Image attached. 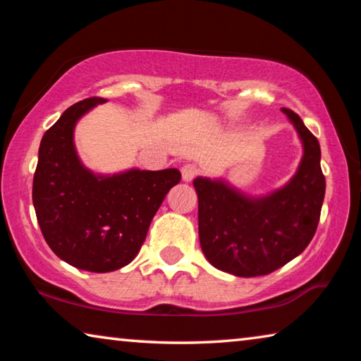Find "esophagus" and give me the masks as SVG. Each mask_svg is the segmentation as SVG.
<instances>
[{"instance_id":"obj_1","label":"esophagus","mask_w":361,"mask_h":361,"mask_svg":"<svg viewBox=\"0 0 361 361\" xmlns=\"http://www.w3.org/2000/svg\"><path fill=\"white\" fill-rule=\"evenodd\" d=\"M195 175H197V169H195L194 166H191V164H188V166L181 167V176H183V181H192L195 178Z\"/></svg>"}]
</instances>
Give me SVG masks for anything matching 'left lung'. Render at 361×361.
Segmentation results:
<instances>
[{
    "instance_id": "8db88e82",
    "label": "left lung",
    "mask_w": 361,
    "mask_h": 361,
    "mask_svg": "<svg viewBox=\"0 0 361 361\" xmlns=\"http://www.w3.org/2000/svg\"><path fill=\"white\" fill-rule=\"evenodd\" d=\"M302 143L296 173L282 188L250 195L223 178L197 176L199 240L212 266L237 277L266 276L301 255L320 219L325 176L320 145L296 113L282 108Z\"/></svg>"
}]
</instances>
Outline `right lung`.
Here are the masks:
<instances>
[{"label":"right lung","instance_id":"1","mask_svg":"<svg viewBox=\"0 0 361 361\" xmlns=\"http://www.w3.org/2000/svg\"><path fill=\"white\" fill-rule=\"evenodd\" d=\"M108 100L70 106L41 140L33 205L42 235L60 259L89 272H111L138 255L178 169L103 175L82 164L75 146L78 121Z\"/></svg>","mask_w":361,"mask_h":361}]
</instances>
